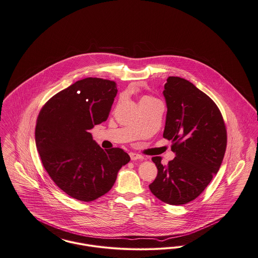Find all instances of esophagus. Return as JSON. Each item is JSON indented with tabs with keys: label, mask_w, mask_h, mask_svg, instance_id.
Masks as SVG:
<instances>
[{
	"label": "esophagus",
	"mask_w": 258,
	"mask_h": 258,
	"mask_svg": "<svg viewBox=\"0 0 258 258\" xmlns=\"http://www.w3.org/2000/svg\"><path fill=\"white\" fill-rule=\"evenodd\" d=\"M129 155H130L132 160H138V159H143L144 158L143 155H138V154H135V153H130Z\"/></svg>",
	"instance_id": "1"
}]
</instances>
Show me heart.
Masks as SVG:
<instances>
[{
    "instance_id": "b5f03b06",
    "label": "heart",
    "mask_w": 258,
    "mask_h": 258,
    "mask_svg": "<svg viewBox=\"0 0 258 258\" xmlns=\"http://www.w3.org/2000/svg\"><path fill=\"white\" fill-rule=\"evenodd\" d=\"M146 100H155V99H154V98H151V97H144L141 101H146ZM140 101V102H141Z\"/></svg>"
}]
</instances>
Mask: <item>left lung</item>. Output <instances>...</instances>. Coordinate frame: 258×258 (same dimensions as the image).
<instances>
[{
  "label": "left lung",
  "instance_id": "obj_1",
  "mask_svg": "<svg viewBox=\"0 0 258 258\" xmlns=\"http://www.w3.org/2000/svg\"><path fill=\"white\" fill-rule=\"evenodd\" d=\"M162 93L167 107L163 137L171 141L176 156L167 165L153 157L157 176L149 187L161 202L181 206L197 199L219 170L227 133L217 105L188 80L170 76Z\"/></svg>",
  "mask_w": 258,
  "mask_h": 258
}]
</instances>
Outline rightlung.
<instances>
[{"instance_id": "obj_1", "label": "right lung", "mask_w": 258, "mask_h": 258, "mask_svg": "<svg viewBox=\"0 0 258 258\" xmlns=\"http://www.w3.org/2000/svg\"><path fill=\"white\" fill-rule=\"evenodd\" d=\"M117 89L113 81L88 77L55 94L41 109L35 142L54 184L69 197L92 202L115 183L130 161L123 150H103L90 130L106 120Z\"/></svg>"}]
</instances>
